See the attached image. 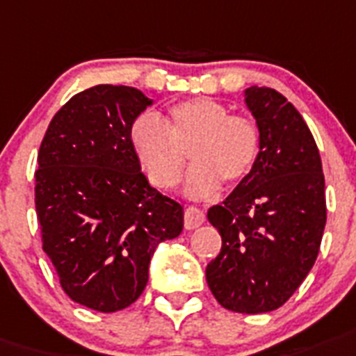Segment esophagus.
Wrapping results in <instances>:
<instances>
[{
	"label": "esophagus",
	"mask_w": 356,
	"mask_h": 356,
	"mask_svg": "<svg viewBox=\"0 0 356 356\" xmlns=\"http://www.w3.org/2000/svg\"><path fill=\"white\" fill-rule=\"evenodd\" d=\"M204 211L195 208V206H190V208H186V211H184V226H186V229L199 228V226L204 222Z\"/></svg>",
	"instance_id": "esophagus-1"
}]
</instances>
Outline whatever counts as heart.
Listing matches in <instances>:
<instances>
[{"instance_id": "1", "label": "heart", "mask_w": 356, "mask_h": 356, "mask_svg": "<svg viewBox=\"0 0 356 356\" xmlns=\"http://www.w3.org/2000/svg\"><path fill=\"white\" fill-rule=\"evenodd\" d=\"M228 113L217 101L195 97L170 106L166 127L148 113L137 119L130 143L150 183L163 190L175 186L188 152L193 166L184 181L186 195L210 197L220 181L246 179L259 159L261 134L252 119Z\"/></svg>"}]
</instances>
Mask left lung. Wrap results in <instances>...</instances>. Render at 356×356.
Returning <instances> with one entry per match:
<instances>
[{
	"instance_id": "8db88e82",
	"label": "left lung",
	"mask_w": 356,
	"mask_h": 356,
	"mask_svg": "<svg viewBox=\"0 0 356 356\" xmlns=\"http://www.w3.org/2000/svg\"><path fill=\"white\" fill-rule=\"evenodd\" d=\"M261 152L234 192L208 210L222 237L206 266L217 302L229 312L268 313L302 284L318 255L325 226L322 161L293 104L268 86L244 90Z\"/></svg>"
}]
</instances>
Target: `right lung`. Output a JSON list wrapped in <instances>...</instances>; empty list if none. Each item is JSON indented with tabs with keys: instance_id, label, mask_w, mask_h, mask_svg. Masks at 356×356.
<instances>
[{
	"instance_id": "right-lung-1",
	"label": "right lung",
	"mask_w": 356,
	"mask_h": 356,
	"mask_svg": "<svg viewBox=\"0 0 356 356\" xmlns=\"http://www.w3.org/2000/svg\"><path fill=\"white\" fill-rule=\"evenodd\" d=\"M152 104L134 86H92L54 115L38 154L43 250L65 293L95 312L136 302L157 244L183 232V206L148 183L130 143Z\"/></svg>"
}]
</instances>
